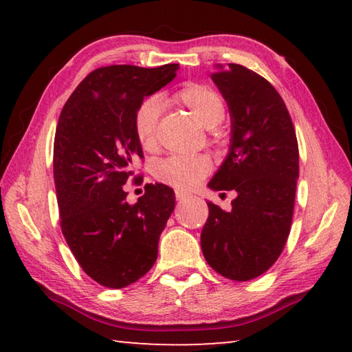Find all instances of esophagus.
<instances>
[{"label": "esophagus", "mask_w": 352, "mask_h": 352, "mask_svg": "<svg viewBox=\"0 0 352 352\" xmlns=\"http://www.w3.org/2000/svg\"><path fill=\"white\" fill-rule=\"evenodd\" d=\"M175 197H177V200H186L188 197H189V194H186V192H183V190H180V189H177L175 190Z\"/></svg>", "instance_id": "obj_1"}]
</instances>
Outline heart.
I'll use <instances>...</instances> for the list:
<instances>
[{
    "instance_id": "1",
    "label": "heart",
    "mask_w": 352,
    "mask_h": 352,
    "mask_svg": "<svg viewBox=\"0 0 352 352\" xmlns=\"http://www.w3.org/2000/svg\"><path fill=\"white\" fill-rule=\"evenodd\" d=\"M172 102L183 107L201 127H217L225 118V102L211 87L201 83H188L172 96ZM162 107L157 99L142 100L135 113V133L146 151L157 146V124ZM211 170V162L205 155L197 157H177L164 160L158 164L157 178L177 189H190L199 184Z\"/></svg>"
}]
</instances>
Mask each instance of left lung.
<instances>
[{
  "label": "left lung",
  "instance_id": "1",
  "mask_svg": "<svg viewBox=\"0 0 352 352\" xmlns=\"http://www.w3.org/2000/svg\"><path fill=\"white\" fill-rule=\"evenodd\" d=\"M211 76L231 119L228 153L208 183L234 190L231 211L206 201L200 245L225 278L248 281L275 264L290 233L300 155L294 124L269 80L242 65H214Z\"/></svg>",
  "mask_w": 352,
  "mask_h": 352
}]
</instances>
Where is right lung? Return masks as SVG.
Masks as SVG:
<instances>
[{"instance_id":"add662e5","label":"right lung","mask_w":352,"mask_h":352,"mask_svg":"<svg viewBox=\"0 0 352 352\" xmlns=\"http://www.w3.org/2000/svg\"><path fill=\"white\" fill-rule=\"evenodd\" d=\"M158 68L94 69L65 104L54 140V180L62 233L83 272L104 287H127L152 269L160 234L175 208L174 189L147 184L130 205L122 189L142 158L135 113L174 79Z\"/></svg>"}]
</instances>
